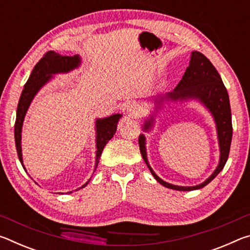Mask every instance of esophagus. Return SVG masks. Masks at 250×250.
I'll return each mask as SVG.
<instances>
[{
  "label": "esophagus",
  "mask_w": 250,
  "mask_h": 250,
  "mask_svg": "<svg viewBox=\"0 0 250 250\" xmlns=\"http://www.w3.org/2000/svg\"><path fill=\"white\" fill-rule=\"evenodd\" d=\"M126 112H128L129 117L131 118H138L139 116H141L142 110L137 103H131L126 105Z\"/></svg>",
  "instance_id": "esophagus-1"
}]
</instances>
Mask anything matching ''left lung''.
I'll list each match as a JSON object with an SVG mask.
<instances>
[{
  "label": "left lung",
  "instance_id": "left-lung-1",
  "mask_svg": "<svg viewBox=\"0 0 250 250\" xmlns=\"http://www.w3.org/2000/svg\"><path fill=\"white\" fill-rule=\"evenodd\" d=\"M167 98H171L173 100L198 98L210 110V112L213 113L215 118V121H216L219 147H221V160H219L218 167L204 183L196 186H191V188H185V186L168 184L163 180H161L155 174L149 166V163H147L145 137L141 134L140 138H139V146H140L142 158L151 171L152 175L154 176V179L163 186H166V188L176 189V191H193V189L204 188L205 185L208 184L211 180H214L218 173L223 170V167H225L227 162L228 155H229L232 137V125L229 98H228L226 87L224 86L221 76H219L218 71L211 64L209 59L200 52H193L191 55V62H189V65L186 68L181 82L177 83L174 90L168 92ZM150 121H147L146 124V129L151 125Z\"/></svg>",
  "mask_w": 250,
  "mask_h": 250
}]
</instances>
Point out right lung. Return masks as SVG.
I'll list each match as a JSON object with an SVG mask.
<instances>
[{"label":"right lung","mask_w":250,"mask_h":250,"mask_svg":"<svg viewBox=\"0 0 250 250\" xmlns=\"http://www.w3.org/2000/svg\"><path fill=\"white\" fill-rule=\"evenodd\" d=\"M79 65V57L77 55L75 56H62L55 52H47L43 55L34 67L31 76L25 83L24 89L21 95V98L18 104V111H16V120L14 126V135H15V146L18 151L19 159L23 166L22 160V149H21V132H22L23 120L26 113L28 105L31 104L34 96L40 90V88L52 77V74L56 73H66L70 69ZM120 115H113L104 119L97 120V158H96V167L99 163L100 155L103 153L104 146L116 133L117 124L120 119ZM25 170V168H24ZM89 182V181H88ZM83 184L82 188H84L88 184Z\"/></svg>","instance_id":"right-lung-1"}]
</instances>
